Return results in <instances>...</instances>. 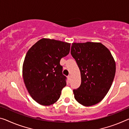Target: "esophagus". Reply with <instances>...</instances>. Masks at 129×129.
Here are the masks:
<instances>
[{
  "instance_id": "esophagus-1",
  "label": "esophagus",
  "mask_w": 129,
  "mask_h": 129,
  "mask_svg": "<svg viewBox=\"0 0 129 129\" xmlns=\"http://www.w3.org/2000/svg\"><path fill=\"white\" fill-rule=\"evenodd\" d=\"M68 79L69 80H70L71 79V76H70V75L68 76Z\"/></svg>"
}]
</instances>
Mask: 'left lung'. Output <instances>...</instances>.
<instances>
[{"instance_id":"left-lung-1","label":"left lung","mask_w":129,"mask_h":129,"mask_svg":"<svg viewBox=\"0 0 129 129\" xmlns=\"http://www.w3.org/2000/svg\"><path fill=\"white\" fill-rule=\"evenodd\" d=\"M71 53L81 74V85L73 89L81 105L99 103L109 92L115 75V61L110 51L101 42L72 43Z\"/></svg>"}]
</instances>
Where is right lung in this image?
<instances>
[{
  "label": "right lung",
  "instance_id": "1",
  "mask_svg": "<svg viewBox=\"0 0 129 129\" xmlns=\"http://www.w3.org/2000/svg\"><path fill=\"white\" fill-rule=\"evenodd\" d=\"M71 44L42 38L29 49L24 58L22 75L30 95L43 106L58 101L66 86L60 60L69 54Z\"/></svg>",
  "mask_w": 129,
  "mask_h": 129
}]
</instances>
